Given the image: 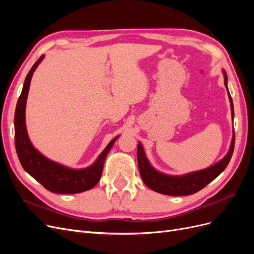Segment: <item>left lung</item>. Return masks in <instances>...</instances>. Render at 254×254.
<instances>
[{
	"instance_id": "obj_1",
	"label": "left lung",
	"mask_w": 254,
	"mask_h": 254,
	"mask_svg": "<svg viewBox=\"0 0 254 254\" xmlns=\"http://www.w3.org/2000/svg\"><path fill=\"white\" fill-rule=\"evenodd\" d=\"M225 78V86L227 88V92L229 95L230 106H231V115L232 121L234 119V109H233V102L232 97L230 95L228 89V76L226 71L222 70ZM234 143H235V134L233 130L232 141L230 145L229 151L227 155L222 158L217 163L213 164L210 167H206L204 170L197 171L193 173H189L186 175L180 176H173L161 173L157 171L148 161L147 157L145 155L143 145L139 142L137 144V164H139L140 175L144 183L150 190L157 191L160 194H164L168 196H186L197 193L198 190H202L205 186H207L211 181H213L217 176H219L225 168L229 164L231 160L232 153L234 150Z\"/></svg>"
}]
</instances>
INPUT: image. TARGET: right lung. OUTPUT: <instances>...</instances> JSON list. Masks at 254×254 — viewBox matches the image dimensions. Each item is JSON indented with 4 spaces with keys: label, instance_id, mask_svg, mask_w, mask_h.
Returning a JSON list of instances; mask_svg holds the SVG:
<instances>
[{
    "label": "right lung",
    "instance_id": "1",
    "mask_svg": "<svg viewBox=\"0 0 254 254\" xmlns=\"http://www.w3.org/2000/svg\"><path fill=\"white\" fill-rule=\"evenodd\" d=\"M44 55L36 61V64L28 72L21 95L18 99L16 112H14V143L21 165L24 171L35 178L42 186L57 194H77L81 191L93 189L101 179L105 159L112 148L114 142L119 139L115 136L106 146L101 155L97 157L95 162L86 168H71L64 166L55 161L50 160L34 147L30 142L26 123H25V108L26 101L32 80L33 74L37 66L43 60Z\"/></svg>",
    "mask_w": 254,
    "mask_h": 254
}]
</instances>
